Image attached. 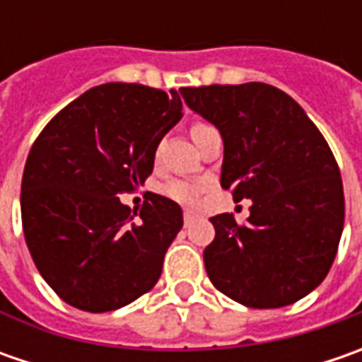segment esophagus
Here are the masks:
<instances>
[{
  "label": "esophagus",
  "instance_id": "1",
  "mask_svg": "<svg viewBox=\"0 0 362 362\" xmlns=\"http://www.w3.org/2000/svg\"><path fill=\"white\" fill-rule=\"evenodd\" d=\"M183 221H185V228H189V226L195 221V214H193V211H185V214H183Z\"/></svg>",
  "mask_w": 362,
  "mask_h": 362
}]
</instances>
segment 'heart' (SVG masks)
Masks as SVG:
<instances>
[{
  "instance_id": "obj_1",
  "label": "heart",
  "mask_w": 362,
  "mask_h": 362,
  "mask_svg": "<svg viewBox=\"0 0 362 362\" xmlns=\"http://www.w3.org/2000/svg\"><path fill=\"white\" fill-rule=\"evenodd\" d=\"M195 127H202V122ZM207 189H209V181L203 179H171L160 187V193L183 207H195Z\"/></svg>"
}]
</instances>
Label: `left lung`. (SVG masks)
<instances>
[{"label": "left lung", "mask_w": 362, "mask_h": 362, "mask_svg": "<svg viewBox=\"0 0 362 362\" xmlns=\"http://www.w3.org/2000/svg\"><path fill=\"white\" fill-rule=\"evenodd\" d=\"M179 92L221 132V187L252 199L245 223L231 214L209 219L211 284L250 308L304 298L327 278L344 226L341 171L325 136L294 98L264 82Z\"/></svg>", "instance_id": "1"}]
</instances>
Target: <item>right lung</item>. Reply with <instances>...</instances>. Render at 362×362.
Wrapping results in <instances>:
<instances>
[{"mask_svg":"<svg viewBox=\"0 0 362 362\" xmlns=\"http://www.w3.org/2000/svg\"><path fill=\"white\" fill-rule=\"evenodd\" d=\"M181 108L177 90L108 82L64 106L35 139L21 179L23 235L37 272L70 306L110 313L157 284L183 211L153 193L136 214L119 195L153 173Z\"/></svg>","mask_w":362,"mask_h":362,"instance_id":"1","label":"right lung"}]
</instances>
